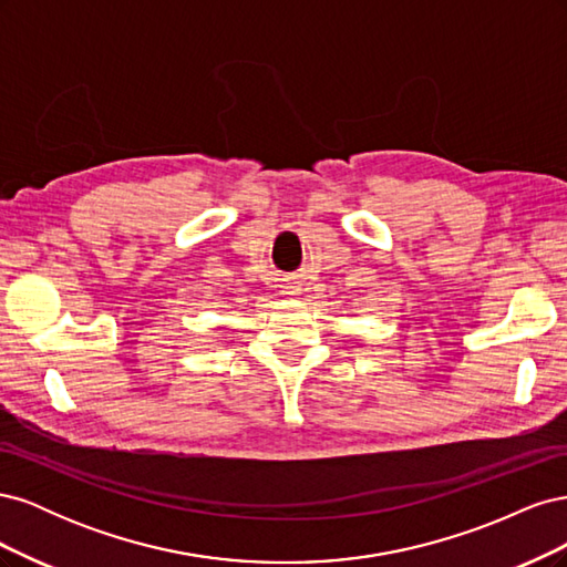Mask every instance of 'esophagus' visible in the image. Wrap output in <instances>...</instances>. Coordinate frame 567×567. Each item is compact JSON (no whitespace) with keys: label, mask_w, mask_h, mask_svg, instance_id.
<instances>
[{"label":"esophagus","mask_w":567,"mask_h":567,"mask_svg":"<svg viewBox=\"0 0 567 567\" xmlns=\"http://www.w3.org/2000/svg\"><path fill=\"white\" fill-rule=\"evenodd\" d=\"M286 296H298V290H296V288H290V290H288V293H286Z\"/></svg>","instance_id":"34e87169"}]
</instances>
